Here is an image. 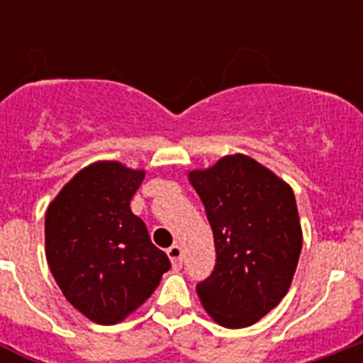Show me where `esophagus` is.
<instances>
[{
	"label": "esophagus",
	"instance_id": "esophagus-1",
	"mask_svg": "<svg viewBox=\"0 0 363 363\" xmlns=\"http://www.w3.org/2000/svg\"><path fill=\"white\" fill-rule=\"evenodd\" d=\"M167 255H169V258H171L172 262V267L174 269H179L182 267V262H184V252H182V247L179 245H171L169 249H167Z\"/></svg>",
	"mask_w": 363,
	"mask_h": 363
}]
</instances>
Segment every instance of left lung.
I'll return each instance as SVG.
<instances>
[{
  "label": "left lung",
  "mask_w": 363,
  "mask_h": 363,
  "mask_svg": "<svg viewBox=\"0 0 363 363\" xmlns=\"http://www.w3.org/2000/svg\"><path fill=\"white\" fill-rule=\"evenodd\" d=\"M214 234L216 265L196 285L214 322L242 329L287 294L301 251V227L289 185L249 156L221 158L189 174Z\"/></svg>",
  "instance_id": "left-lung-1"
}]
</instances>
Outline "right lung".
<instances>
[{
	"label": "right lung",
	"instance_id": "obj_1",
	"mask_svg": "<svg viewBox=\"0 0 363 363\" xmlns=\"http://www.w3.org/2000/svg\"><path fill=\"white\" fill-rule=\"evenodd\" d=\"M143 178V171L118 162L92 163L60 191L45 216L54 280L79 313L101 325L136 311L171 269L130 211Z\"/></svg>",
	"mask_w": 363,
	"mask_h": 363
}]
</instances>
